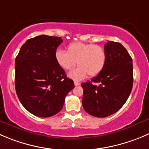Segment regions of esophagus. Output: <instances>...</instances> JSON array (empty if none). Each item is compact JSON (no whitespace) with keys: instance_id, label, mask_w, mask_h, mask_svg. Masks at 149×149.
<instances>
[{"instance_id":"esophagus-1","label":"esophagus","mask_w":149,"mask_h":149,"mask_svg":"<svg viewBox=\"0 0 149 149\" xmlns=\"http://www.w3.org/2000/svg\"><path fill=\"white\" fill-rule=\"evenodd\" d=\"M74 86H80V83H79V82H76V81H74Z\"/></svg>"}]
</instances>
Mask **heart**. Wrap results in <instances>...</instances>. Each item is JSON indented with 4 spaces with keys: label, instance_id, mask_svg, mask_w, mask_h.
Here are the masks:
<instances>
[{
    "label": "heart",
    "instance_id": "b5f03b06",
    "mask_svg": "<svg viewBox=\"0 0 149 149\" xmlns=\"http://www.w3.org/2000/svg\"><path fill=\"white\" fill-rule=\"evenodd\" d=\"M67 52L57 49L55 58L58 64L64 70H69L75 66L78 67L69 74L71 78L81 80L88 74L93 77L100 74L107 63L105 49L101 46L90 43L75 42L67 46Z\"/></svg>",
    "mask_w": 149,
    "mask_h": 149
}]
</instances>
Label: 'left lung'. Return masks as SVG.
I'll return each instance as SVG.
<instances>
[{
	"mask_svg": "<svg viewBox=\"0 0 149 149\" xmlns=\"http://www.w3.org/2000/svg\"><path fill=\"white\" fill-rule=\"evenodd\" d=\"M107 63L102 72L81 84L83 106L91 116L104 118L118 111L132 89V59L121 43L109 41L104 45Z\"/></svg>",
	"mask_w": 149,
	"mask_h": 149,
	"instance_id": "left-lung-1",
	"label": "left lung"
}]
</instances>
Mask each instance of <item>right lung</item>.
I'll return each instance as SVG.
<instances>
[{
    "label": "right lung",
    "instance_id": "right-lung-1",
    "mask_svg": "<svg viewBox=\"0 0 149 149\" xmlns=\"http://www.w3.org/2000/svg\"><path fill=\"white\" fill-rule=\"evenodd\" d=\"M61 37L41 35L23 44L15 59V88L23 107L39 117H50L63 108L73 80L55 58Z\"/></svg>",
    "mask_w": 149,
    "mask_h": 149
}]
</instances>
